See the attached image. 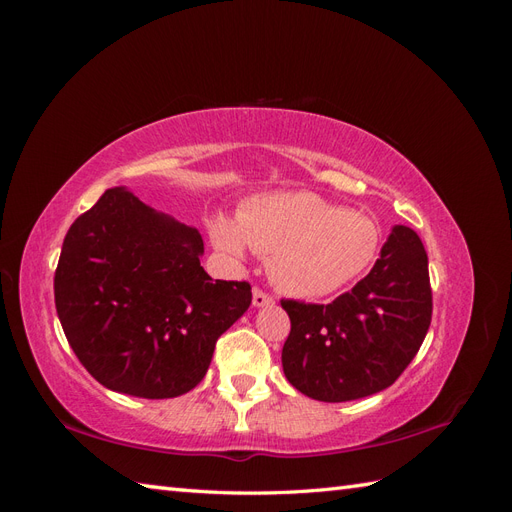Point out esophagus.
Instances as JSON below:
<instances>
[{
    "instance_id": "1",
    "label": "esophagus",
    "mask_w": 512,
    "mask_h": 512,
    "mask_svg": "<svg viewBox=\"0 0 512 512\" xmlns=\"http://www.w3.org/2000/svg\"><path fill=\"white\" fill-rule=\"evenodd\" d=\"M254 307H262V305H271L273 297L269 292H265L262 288H254V297H252Z\"/></svg>"
}]
</instances>
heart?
I'll return each instance as SVG.
<instances>
[{
	"instance_id": "heart-1",
	"label": "heart",
	"mask_w": 512,
	"mask_h": 512,
	"mask_svg": "<svg viewBox=\"0 0 512 512\" xmlns=\"http://www.w3.org/2000/svg\"><path fill=\"white\" fill-rule=\"evenodd\" d=\"M211 239L230 258H243L247 245L269 256L273 282L297 297H322L359 277L374 262L378 224L309 192L258 196L237 222L213 218Z\"/></svg>"
}]
</instances>
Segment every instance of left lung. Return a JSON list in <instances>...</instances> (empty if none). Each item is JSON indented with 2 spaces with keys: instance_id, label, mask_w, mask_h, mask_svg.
<instances>
[{
  "instance_id": "8db88e82",
  "label": "left lung",
  "mask_w": 512,
  "mask_h": 512,
  "mask_svg": "<svg viewBox=\"0 0 512 512\" xmlns=\"http://www.w3.org/2000/svg\"><path fill=\"white\" fill-rule=\"evenodd\" d=\"M290 335L282 350L288 382L318 401H350L391 386L412 363L431 324L427 252L395 226L361 282L329 305L282 299Z\"/></svg>"
}]
</instances>
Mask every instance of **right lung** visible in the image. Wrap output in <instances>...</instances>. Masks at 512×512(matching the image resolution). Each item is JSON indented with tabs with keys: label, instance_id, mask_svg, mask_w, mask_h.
I'll use <instances>...</instances> for the list:
<instances>
[{
	"label": "right lung",
	"instance_id": "add662e5",
	"mask_svg": "<svg viewBox=\"0 0 512 512\" xmlns=\"http://www.w3.org/2000/svg\"><path fill=\"white\" fill-rule=\"evenodd\" d=\"M196 228L106 190L66 232L55 307L76 359L102 386L145 399L192 391L218 337L252 303L247 282L211 280Z\"/></svg>",
	"mask_w": 512,
	"mask_h": 512
}]
</instances>
